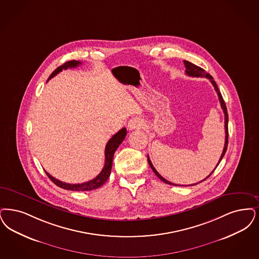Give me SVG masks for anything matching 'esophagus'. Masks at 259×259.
Listing matches in <instances>:
<instances>
[{
    "mask_svg": "<svg viewBox=\"0 0 259 259\" xmlns=\"http://www.w3.org/2000/svg\"><path fill=\"white\" fill-rule=\"evenodd\" d=\"M144 125V121L141 117L135 116L132 117L129 122H128V128L129 130H135V129H140Z\"/></svg>",
    "mask_w": 259,
    "mask_h": 259,
    "instance_id": "1",
    "label": "esophagus"
}]
</instances>
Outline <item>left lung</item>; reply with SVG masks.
Returning a JSON list of instances; mask_svg holds the SVG:
<instances>
[{"label": "left lung", "instance_id": "obj_1", "mask_svg": "<svg viewBox=\"0 0 259 259\" xmlns=\"http://www.w3.org/2000/svg\"><path fill=\"white\" fill-rule=\"evenodd\" d=\"M184 64H185V67H186V70H185V73H186L188 76H191V77H205L207 79H209L210 80V82L212 83L213 84V87H214V89H215V91L217 92L218 96H219V100H220V103H221V107H222V109H223V111H224V114H225V129H226V141H225V146H224V150H223V153H222V155H221V158H220V160H219V163L217 164V167L219 166V164H220V162L222 161V159H223V157L225 156L226 154V152H227V149H228V110H227V106H226V103H225V101H224V99H223V96H222V94L220 93V91H219V89H218L217 83L216 82L214 81V79H213V77L209 74V73L205 72V70L204 69H202L201 67H199V66H197L196 64H194V63H192V62H188V61H184ZM147 161H148V164H149V166L150 167L152 168V170L154 171V174H155L156 176H158L163 182H165L166 184H169V185H175V186H181V185H176V184H174V183H171V182H169V181H167L166 179H165L163 176H160V174L155 169V167L153 166L152 165V163H151V161H150V159H149V157L147 155ZM216 167L214 168V170L216 169ZM214 170L209 175V176H207L205 179H207L209 176H211L213 172H214ZM205 179H203L202 181H204ZM202 181H200V182H202ZM200 182H198V183H200ZM198 183H196V184H193V185H190V186H194V185H197ZM182 186H184V185H182Z\"/></svg>", "mask_w": 259, "mask_h": 259}]
</instances>
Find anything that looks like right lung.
<instances>
[{
    "mask_svg": "<svg viewBox=\"0 0 259 259\" xmlns=\"http://www.w3.org/2000/svg\"><path fill=\"white\" fill-rule=\"evenodd\" d=\"M81 62L78 61H69V62L63 63L61 66H59L54 72L50 75L48 81L53 78L54 76H56L58 73L62 71V69H67V68H73L76 67L78 65H80ZM47 81V82H48ZM127 134L126 128H122L121 130H119L116 134H114L110 141L107 143L106 148H105V165L103 166V169L101 170V172L96 176L95 178H93V180H90L88 182H83L81 184H69V183H65L60 181L58 179H56L55 177L50 176L47 171L46 175L48 177L52 180L53 182L57 185V186L65 189V190H70V191H78V192H84V191H92L95 190L99 187L102 186L104 183L108 180V178L110 177L111 175V170H112V165H113V158H114V152L117 149V147L119 145L123 142L125 136Z\"/></svg>",
    "mask_w": 259,
    "mask_h": 259,
    "instance_id": "right-lung-1",
    "label": "right lung"
}]
</instances>
